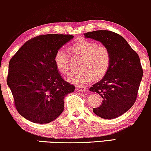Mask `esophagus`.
<instances>
[{
    "instance_id": "34e87169",
    "label": "esophagus",
    "mask_w": 151,
    "mask_h": 151,
    "mask_svg": "<svg viewBox=\"0 0 151 151\" xmlns=\"http://www.w3.org/2000/svg\"><path fill=\"white\" fill-rule=\"evenodd\" d=\"M76 89H77L78 91H87V88H86V87H76Z\"/></svg>"
}]
</instances>
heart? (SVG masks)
<instances>
[{"label":"heart","instance_id":"heart-1","mask_svg":"<svg viewBox=\"0 0 151 151\" xmlns=\"http://www.w3.org/2000/svg\"><path fill=\"white\" fill-rule=\"evenodd\" d=\"M70 51L75 56L81 57L79 71L68 76L67 80L78 86H82L94 79H100L105 76L110 67L111 53L109 49L94 41L81 40L70 47ZM54 63L62 74L70 71V56L67 49L60 48L55 53Z\"/></svg>","mask_w":151,"mask_h":151}]
</instances>
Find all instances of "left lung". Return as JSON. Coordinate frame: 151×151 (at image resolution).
<instances>
[{"mask_svg": "<svg viewBox=\"0 0 151 151\" xmlns=\"http://www.w3.org/2000/svg\"><path fill=\"white\" fill-rule=\"evenodd\" d=\"M85 38L102 42L111 53V64L107 73L89 91L103 98L99 107L93 109L98 116L114 119L133 106L143 76L139 55L127 41L116 33L98 30L84 34Z\"/></svg>", "mask_w": 151, "mask_h": 151, "instance_id": "1", "label": "left lung"}]
</instances>
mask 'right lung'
Returning <instances> with one entry per match:
<instances>
[{
    "label": "right lung",
    "mask_w": 151,
    "mask_h": 151,
    "mask_svg": "<svg viewBox=\"0 0 151 151\" xmlns=\"http://www.w3.org/2000/svg\"><path fill=\"white\" fill-rule=\"evenodd\" d=\"M71 35H40L24 43L9 63L7 85L18 112L37 124L52 122L63 113L64 100L75 86L65 81L54 63L56 51Z\"/></svg>",
    "instance_id": "1"
}]
</instances>
